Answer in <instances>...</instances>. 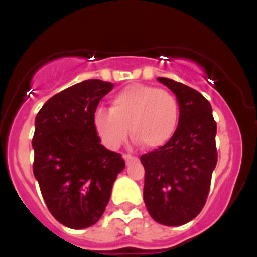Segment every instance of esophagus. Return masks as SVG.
Wrapping results in <instances>:
<instances>
[{
  "label": "esophagus",
  "mask_w": 257,
  "mask_h": 257,
  "mask_svg": "<svg viewBox=\"0 0 257 257\" xmlns=\"http://www.w3.org/2000/svg\"><path fill=\"white\" fill-rule=\"evenodd\" d=\"M123 158H124V161H126L127 165H128L130 162H133V161H138V157L131 156V154H123Z\"/></svg>",
  "instance_id": "1"
}]
</instances>
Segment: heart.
Segmentation results:
<instances>
[{"label": "heart", "instance_id": "obj_1", "mask_svg": "<svg viewBox=\"0 0 257 257\" xmlns=\"http://www.w3.org/2000/svg\"><path fill=\"white\" fill-rule=\"evenodd\" d=\"M180 121V105L172 92L147 85H130L114 95L110 109H96L94 126L101 142L117 149L131 136L147 149L172 139Z\"/></svg>", "mask_w": 257, "mask_h": 257}]
</instances>
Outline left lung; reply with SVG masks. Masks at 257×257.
<instances>
[{
  "instance_id": "obj_1",
  "label": "left lung",
  "mask_w": 257,
  "mask_h": 257,
  "mask_svg": "<svg viewBox=\"0 0 257 257\" xmlns=\"http://www.w3.org/2000/svg\"><path fill=\"white\" fill-rule=\"evenodd\" d=\"M158 81L176 95L180 121L167 144L140 157L143 196L157 222L178 226L194 219L207 201L217 163L216 122L211 104L197 90L170 78Z\"/></svg>"
}]
</instances>
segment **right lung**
Wrapping results in <instances>:
<instances>
[{"label": "right lung", "mask_w": 257, "mask_h": 257, "mask_svg": "<svg viewBox=\"0 0 257 257\" xmlns=\"http://www.w3.org/2000/svg\"><path fill=\"white\" fill-rule=\"evenodd\" d=\"M112 88L87 79L54 95L36 115L33 174L50 213L68 228L99 221L124 169L121 154L100 144L94 126L95 110Z\"/></svg>", "instance_id": "1"}]
</instances>
